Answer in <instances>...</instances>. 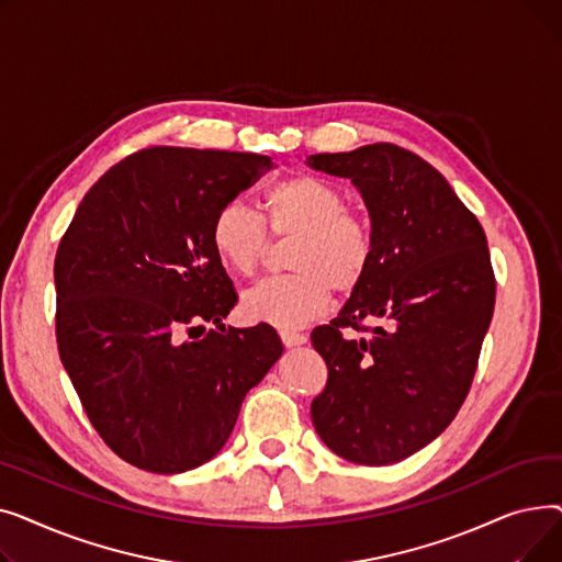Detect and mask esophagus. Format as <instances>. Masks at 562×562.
<instances>
[{"instance_id": "1", "label": "esophagus", "mask_w": 562, "mask_h": 562, "mask_svg": "<svg viewBox=\"0 0 562 562\" xmlns=\"http://www.w3.org/2000/svg\"><path fill=\"white\" fill-rule=\"evenodd\" d=\"M280 339L286 348H293V346H303L307 341V335L303 333H293V330H282L280 333Z\"/></svg>"}]
</instances>
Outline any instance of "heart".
<instances>
[{"label":"heart","instance_id":"heart-1","mask_svg":"<svg viewBox=\"0 0 562 562\" xmlns=\"http://www.w3.org/2000/svg\"><path fill=\"white\" fill-rule=\"evenodd\" d=\"M293 236L291 273L252 284L241 299L250 321L282 330L303 328L326 312L333 291H356L373 261L369 225L346 210L344 193L312 175H291L263 193L261 216L244 202H227L210 229L212 248L229 271L250 276L269 252L271 236Z\"/></svg>","mask_w":562,"mask_h":562}]
</instances>
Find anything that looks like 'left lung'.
Masks as SVG:
<instances>
[{
    "instance_id": "left-lung-1",
    "label": "left lung",
    "mask_w": 562,
    "mask_h": 562,
    "mask_svg": "<svg viewBox=\"0 0 562 562\" xmlns=\"http://www.w3.org/2000/svg\"><path fill=\"white\" fill-rule=\"evenodd\" d=\"M307 164L360 189L373 239L364 282L312 333L328 367L312 422L337 456L394 464L445 432L469 394L496 299L485 232L441 172L394 143Z\"/></svg>"
}]
</instances>
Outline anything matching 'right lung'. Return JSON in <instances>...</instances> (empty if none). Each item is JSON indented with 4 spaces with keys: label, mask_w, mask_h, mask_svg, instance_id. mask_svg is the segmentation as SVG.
I'll return each instance as SVG.
<instances>
[{
    "label": "right lung",
    "mask_w": 562,
    "mask_h": 562,
    "mask_svg": "<svg viewBox=\"0 0 562 562\" xmlns=\"http://www.w3.org/2000/svg\"><path fill=\"white\" fill-rule=\"evenodd\" d=\"M271 166L147 147L100 177L58 244V356L98 435L138 469L180 474L212 460L282 356L269 323H221L239 296L210 239L221 206ZM204 322L222 333L202 336Z\"/></svg>",
    "instance_id": "add662e5"
}]
</instances>
